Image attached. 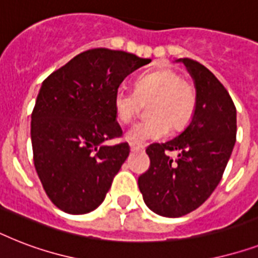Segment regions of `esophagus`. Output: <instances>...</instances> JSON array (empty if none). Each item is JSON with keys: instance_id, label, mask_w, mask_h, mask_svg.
Listing matches in <instances>:
<instances>
[{"instance_id": "esophagus-1", "label": "esophagus", "mask_w": 258, "mask_h": 258, "mask_svg": "<svg viewBox=\"0 0 258 258\" xmlns=\"http://www.w3.org/2000/svg\"><path fill=\"white\" fill-rule=\"evenodd\" d=\"M130 149L131 151H145V146H141V145H130Z\"/></svg>"}]
</instances>
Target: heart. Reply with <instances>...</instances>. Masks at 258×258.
<instances>
[{
  "label": "heart",
  "instance_id": "heart-1",
  "mask_svg": "<svg viewBox=\"0 0 258 258\" xmlns=\"http://www.w3.org/2000/svg\"><path fill=\"white\" fill-rule=\"evenodd\" d=\"M146 103L150 116L125 133L131 145L162 139L169 133V125L174 131L187 125L196 112L197 93L175 71H154L138 79L134 89H117L113 95V112L119 121L130 123Z\"/></svg>",
  "mask_w": 258,
  "mask_h": 258
}]
</instances>
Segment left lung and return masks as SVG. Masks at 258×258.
Returning <instances> with one entry per match:
<instances>
[{
  "label": "left lung",
  "mask_w": 258,
  "mask_h": 258,
  "mask_svg": "<svg viewBox=\"0 0 258 258\" xmlns=\"http://www.w3.org/2000/svg\"><path fill=\"white\" fill-rule=\"evenodd\" d=\"M194 80L196 112L187 127L166 143L150 145L149 170L138 179L150 210L175 218L196 210L218 186L236 143L237 111L232 97L210 71L179 58ZM169 151H176L172 160Z\"/></svg>",
  "instance_id": "8db88e82"
}]
</instances>
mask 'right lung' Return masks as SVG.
I'll return each instance as SVG.
<instances>
[{"mask_svg": "<svg viewBox=\"0 0 258 258\" xmlns=\"http://www.w3.org/2000/svg\"><path fill=\"white\" fill-rule=\"evenodd\" d=\"M151 61L123 50L89 49L44 80L32 112L30 138L37 175L49 200L70 214L92 212L104 201L130 154L113 95L121 82Z\"/></svg>", "mask_w": 258, "mask_h": 258, "instance_id": "right-lung-1", "label": "right lung"}]
</instances>
